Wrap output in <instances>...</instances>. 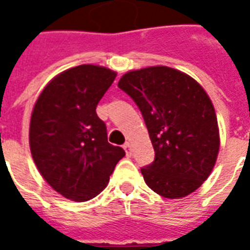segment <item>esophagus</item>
Returning <instances> with one entry per match:
<instances>
[{"mask_svg":"<svg viewBox=\"0 0 250 250\" xmlns=\"http://www.w3.org/2000/svg\"><path fill=\"white\" fill-rule=\"evenodd\" d=\"M123 149L125 150V154L128 157H131V154H132V146H131V144H129V143H125V144L123 145Z\"/></svg>","mask_w":250,"mask_h":250,"instance_id":"1","label":"esophagus"}]
</instances>
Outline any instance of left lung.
<instances>
[{"instance_id":"left-lung-1","label":"left lung","mask_w":250,"mask_h":250,"mask_svg":"<svg viewBox=\"0 0 250 250\" xmlns=\"http://www.w3.org/2000/svg\"><path fill=\"white\" fill-rule=\"evenodd\" d=\"M118 86L139 106L156 157L141 168L146 186L166 198L186 197L205 182L219 152L217 115L190 76L166 66L122 76Z\"/></svg>"}]
</instances>
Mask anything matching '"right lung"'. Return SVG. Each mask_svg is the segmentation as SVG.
Instances as JSON below:
<instances>
[{
  "instance_id": "right-lung-1",
  "label": "right lung",
  "mask_w": 250,
  "mask_h": 250,
  "mask_svg": "<svg viewBox=\"0 0 250 250\" xmlns=\"http://www.w3.org/2000/svg\"><path fill=\"white\" fill-rule=\"evenodd\" d=\"M117 72L80 64L61 72L33 106L29 148L37 170L63 197L83 202L105 189L125 156L107 143L106 125L96 107Z\"/></svg>"
}]
</instances>
